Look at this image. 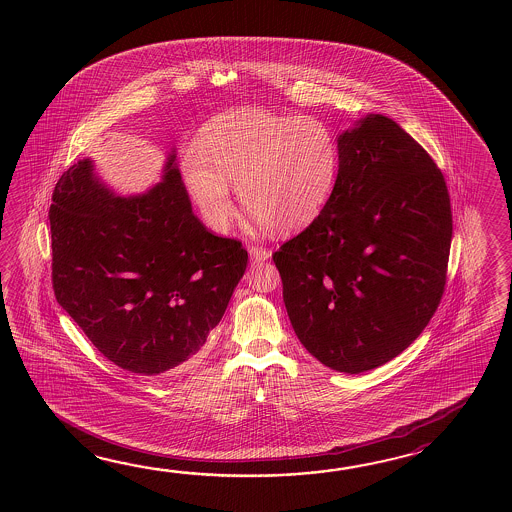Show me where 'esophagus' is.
Returning a JSON list of instances; mask_svg holds the SVG:
<instances>
[{
    "instance_id": "esophagus-1",
    "label": "esophagus",
    "mask_w": 512,
    "mask_h": 512,
    "mask_svg": "<svg viewBox=\"0 0 512 512\" xmlns=\"http://www.w3.org/2000/svg\"><path fill=\"white\" fill-rule=\"evenodd\" d=\"M249 254H251V260L256 261V263L271 258V251H267V249H263V247H258V245H251V247H249Z\"/></svg>"
}]
</instances>
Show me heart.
<instances>
[{"instance_id":"obj_1","label":"heart","mask_w":512,"mask_h":512,"mask_svg":"<svg viewBox=\"0 0 512 512\" xmlns=\"http://www.w3.org/2000/svg\"><path fill=\"white\" fill-rule=\"evenodd\" d=\"M338 166V142L324 122L254 108L214 117L199 148L186 150L181 161L186 186L216 232L236 216L229 185L261 229L304 230L333 196Z\"/></svg>"}]
</instances>
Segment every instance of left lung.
Returning <instances> with one entry per match:
<instances>
[{
  "mask_svg": "<svg viewBox=\"0 0 512 512\" xmlns=\"http://www.w3.org/2000/svg\"><path fill=\"white\" fill-rule=\"evenodd\" d=\"M337 185L320 218L272 254L296 337L331 370L403 353L445 293L452 210L425 148L384 115L338 137Z\"/></svg>",
  "mask_w": 512,
  "mask_h": 512,
  "instance_id": "8db88e82",
  "label": "left lung"
}]
</instances>
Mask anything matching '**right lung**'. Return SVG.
<instances>
[{
    "label": "right lung",
    "mask_w": 512,
    "mask_h": 512,
    "mask_svg": "<svg viewBox=\"0 0 512 512\" xmlns=\"http://www.w3.org/2000/svg\"><path fill=\"white\" fill-rule=\"evenodd\" d=\"M53 289L93 346L122 370L161 375L207 342L247 269L241 241L194 216L175 153L163 183L117 197L82 159L49 208Z\"/></svg>",
    "instance_id": "right-lung-1"
}]
</instances>
